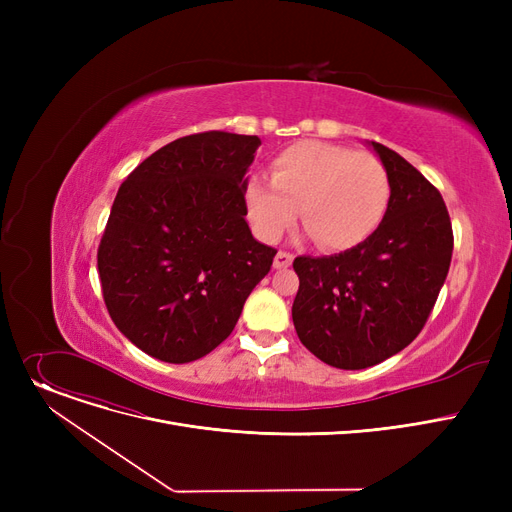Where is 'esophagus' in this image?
Segmentation results:
<instances>
[{
    "instance_id": "34e87169",
    "label": "esophagus",
    "mask_w": 512,
    "mask_h": 512,
    "mask_svg": "<svg viewBox=\"0 0 512 512\" xmlns=\"http://www.w3.org/2000/svg\"><path fill=\"white\" fill-rule=\"evenodd\" d=\"M292 259H294L292 253H288V251H278L276 257H274V267H276V270H284V267H290Z\"/></svg>"
}]
</instances>
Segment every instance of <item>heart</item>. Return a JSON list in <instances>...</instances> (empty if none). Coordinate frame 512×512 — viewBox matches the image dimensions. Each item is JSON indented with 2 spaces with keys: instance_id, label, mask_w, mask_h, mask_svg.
<instances>
[{
  "instance_id": "b5f03b06",
  "label": "heart",
  "mask_w": 512,
  "mask_h": 512,
  "mask_svg": "<svg viewBox=\"0 0 512 512\" xmlns=\"http://www.w3.org/2000/svg\"><path fill=\"white\" fill-rule=\"evenodd\" d=\"M272 184L245 186L249 218L259 238L274 242L301 220L324 251H348L365 242L386 218L392 199L380 157L340 145L301 141L272 159Z\"/></svg>"
}]
</instances>
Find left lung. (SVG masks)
<instances>
[{
    "instance_id": "obj_1",
    "label": "left lung",
    "mask_w": 512,
    "mask_h": 512,
    "mask_svg": "<svg viewBox=\"0 0 512 512\" xmlns=\"http://www.w3.org/2000/svg\"><path fill=\"white\" fill-rule=\"evenodd\" d=\"M392 182L386 218L359 247L297 257L292 321L301 342L338 369L378 365L409 346L432 313L452 259L438 188L405 157L371 143Z\"/></svg>"
}]
</instances>
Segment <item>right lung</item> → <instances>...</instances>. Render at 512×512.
Instances as JSON below:
<instances>
[{"label": "right lung", "mask_w": 512, "mask_h": 512, "mask_svg": "<svg viewBox=\"0 0 512 512\" xmlns=\"http://www.w3.org/2000/svg\"><path fill=\"white\" fill-rule=\"evenodd\" d=\"M259 137L207 130L157 149L118 188L99 249L103 301L143 353L191 363L234 330L276 249L245 222Z\"/></svg>", "instance_id": "obj_1"}]
</instances>
